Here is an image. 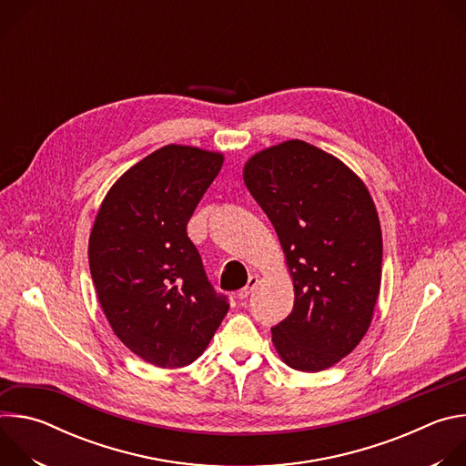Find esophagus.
I'll use <instances>...</instances> for the list:
<instances>
[{
	"instance_id": "esophagus-1",
	"label": "esophagus",
	"mask_w": 466,
	"mask_h": 466,
	"mask_svg": "<svg viewBox=\"0 0 466 466\" xmlns=\"http://www.w3.org/2000/svg\"><path fill=\"white\" fill-rule=\"evenodd\" d=\"M258 282H259V280H258V275H252V277H248V282H247V286H245L243 289H239V291H238V297H239V299H247V297L252 293V289L258 286Z\"/></svg>"
}]
</instances>
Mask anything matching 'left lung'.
Listing matches in <instances>:
<instances>
[{
    "mask_svg": "<svg viewBox=\"0 0 466 466\" xmlns=\"http://www.w3.org/2000/svg\"><path fill=\"white\" fill-rule=\"evenodd\" d=\"M243 180L271 219L295 288L273 343L286 365L319 372L363 339L381 284V228L363 180L334 155L288 140L248 158Z\"/></svg>",
    "mask_w": 466,
    "mask_h": 466,
    "instance_id": "obj_1",
    "label": "left lung"
}]
</instances>
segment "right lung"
I'll return each instance as SVG.
<instances>
[{"mask_svg":"<svg viewBox=\"0 0 466 466\" xmlns=\"http://www.w3.org/2000/svg\"><path fill=\"white\" fill-rule=\"evenodd\" d=\"M221 166V153L160 147L116 180L90 232V273L114 334L162 369L201 356L230 308L186 232Z\"/></svg>","mask_w":466,"mask_h":466,"instance_id":"obj_1","label":"right lung"}]
</instances>
